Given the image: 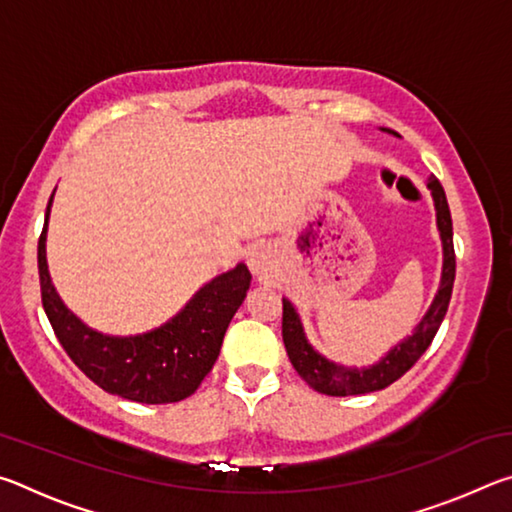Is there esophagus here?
Listing matches in <instances>:
<instances>
[{
	"label": "esophagus",
	"instance_id": "esophagus-1",
	"mask_svg": "<svg viewBox=\"0 0 512 512\" xmlns=\"http://www.w3.org/2000/svg\"><path fill=\"white\" fill-rule=\"evenodd\" d=\"M248 266L255 275L264 277L273 271V255L266 246H253L248 253Z\"/></svg>",
	"mask_w": 512,
	"mask_h": 512
}]
</instances>
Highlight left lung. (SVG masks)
<instances>
[{"label": "left lung", "mask_w": 512, "mask_h": 512, "mask_svg": "<svg viewBox=\"0 0 512 512\" xmlns=\"http://www.w3.org/2000/svg\"><path fill=\"white\" fill-rule=\"evenodd\" d=\"M388 135L400 137L391 128H379ZM427 189L433 198V207H436V228L440 232V244H443V271H440V284L436 296H433L427 314L415 325L413 334L406 336L397 345H393L384 357L372 366L354 368L343 366L327 359L320 354L314 345L309 343L305 327L298 309L293 307L289 298H282V339L284 348H287L289 359L298 375L314 388V391L332 397H345V395H366L381 391V388L391 386L393 381L400 379L406 370L413 368L424 350L429 348L433 336H436L440 323L447 314L449 298H452L454 275H456V257H454V232H452V214H449L447 196L443 185L438 178H427Z\"/></svg>", "instance_id": "8db88e82"}]
</instances>
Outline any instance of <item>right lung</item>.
Wrapping results in <instances>:
<instances>
[{
    "label": "right lung",
    "mask_w": 512,
    "mask_h": 512,
    "mask_svg": "<svg viewBox=\"0 0 512 512\" xmlns=\"http://www.w3.org/2000/svg\"><path fill=\"white\" fill-rule=\"evenodd\" d=\"M56 194V189H54ZM38 241L42 307L60 345L94 384L110 395L142 404H169L192 395L221 352L232 316L250 287V271L237 264L203 284L187 305L160 327L142 334L112 336L85 325L51 282L47 266V225Z\"/></svg>",
    "instance_id": "right-lung-1"
}]
</instances>
